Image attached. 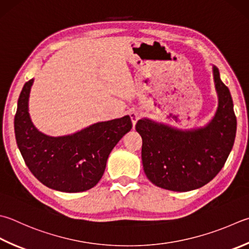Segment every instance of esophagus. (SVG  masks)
Masks as SVG:
<instances>
[{
	"mask_svg": "<svg viewBox=\"0 0 249 249\" xmlns=\"http://www.w3.org/2000/svg\"><path fill=\"white\" fill-rule=\"evenodd\" d=\"M130 118H131V120H132V124L134 125L135 124H137V121L140 119V112L137 111V110L131 111L130 112Z\"/></svg>",
	"mask_w": 249,
	"mask_h": 249,
	"instance_id": "34e87169",
	"label": "esophagus"
}]
</instances>
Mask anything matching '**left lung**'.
<instances>
[{
	"label": "left lung",
	"mask_w": 249,
	"mask_h": 249,
	"mask_svg": "<svg viewBox=\"0 0 249 249\" xmlns=\"http://www.w3.org/2000/svg\"><path fill=\"white\" fill-rule=\"evenodd\" d=\"M218 108L203 128L178 130L149 119L135 129L142 137V162L148 180L161 189L187 192L199 189L226 163L236 134V117L228 87L213 68Z\"/></svg>",
	"instance_id": "1"
}]
</instances>
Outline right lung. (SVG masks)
<instances>
[{"label":"right lung","mask_w":249,"mask_h":249,"mask_svg":"<svg viewBox=\"0 0 249 249\" xmlns=\"http://www.w3.org/2000/svg\"><path fill=\"white\" fill-rule=\"evenodd\" d=\"M32 83L34 79L22 88L14 121L27 167L50 189L67 193L92 189L105 171L111 149L132 128L130 117L97 123L71 135L49 137L36 128L28 111Z\"/></svg>","instance_id":"obj_1"}]
</instances>
